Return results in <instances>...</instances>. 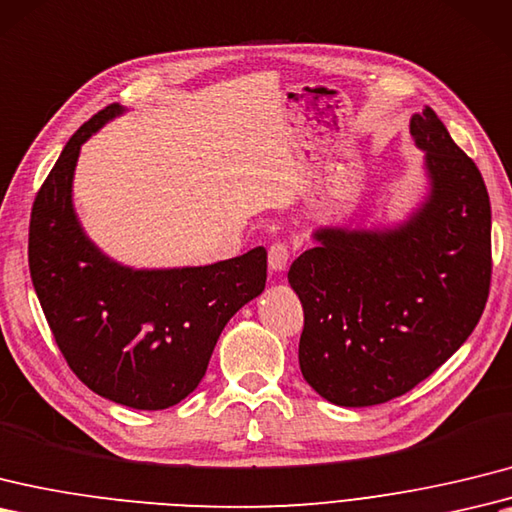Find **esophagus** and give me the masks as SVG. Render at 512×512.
<instances>
[{
    "label": "esophagus",
    "instance_id": "obj_1",
    "mask_svg": "<svg viewBox=\"0 0 512 512\" xmlns=\"http://www.w3.org/2000/svg\"><path fill=\"white\" fill-rule=\"evenodd\" d=\"M290 246L285 242H275L268 248V266L272 272H281L288 268V261H290Z\"/></svg>",
    "mask_w": 512,
    "mask_h": 512
}]
</instances>
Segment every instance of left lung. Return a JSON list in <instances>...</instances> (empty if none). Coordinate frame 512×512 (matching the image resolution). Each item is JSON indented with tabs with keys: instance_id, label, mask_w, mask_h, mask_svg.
Segmentation results:
<instances>
[{
	"instance_id": "8db88e82",
	"label": "left lung",
	"mask_w": 512,
	"mask_h": 512,
	"mask_svg": "<svg viewBox=\"0 0 512 512\" xmlns=\"http://www.w3.org/2000/svg\"><path fill=\"white\" fill-rule=\"evenodd\" d=\"M410 133L430 178L421 209L397 229H318L288 272L305 314L301 373L336 406H375L421 384L489 299L491 202L478 165L430 106Z\"/></svg>"
}]
</instances>
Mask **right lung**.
Listing matches in <instances>:
<instances>
[{"label": "right lung", "instance_id": "add662e5", "mask_svg": "<svg viewBox=\"0 0 512 512\" xmlns=\"http://www.w3.org/2000/svg\"><path fill=\"white\" fill-rule=\"evenodd\" d=\"M124 109L82 124L37 192L28 264L43 314L82 384L135 410H165L205 377L224 325L266 288V248L198 268L133 270L82 231L71 205L80 146Z\"/></svg>", "mask_w": 512, "mask_h": 512}]
</instances>
